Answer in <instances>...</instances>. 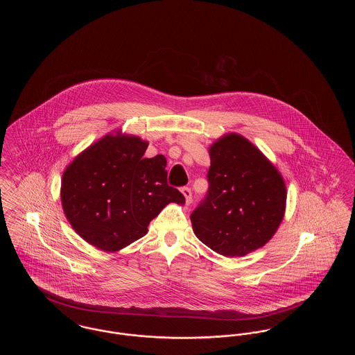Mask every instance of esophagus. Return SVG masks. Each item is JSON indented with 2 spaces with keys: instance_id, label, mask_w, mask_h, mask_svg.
Returning a JSON list of instances; mask_svg holds the SVG:
<instances>
[{
  "instance_id": "34e87169",
  "label": "esophagus",
  "mask_w": 355,
  "mask_h": 355,
  "mask_svg": "<svg viewBox=\"0 0 355 355\" xmlns=\"http://www.w3.org/2000/svg\"><path fill=\"white\" fill-rule=\"evenodd\" d=\"M181 191H182V194H184V197H185L186 205H190L191 200H193V197H191V189L187 187V186H184V187L181 189Z\"/></svg>"
}]
</instances>
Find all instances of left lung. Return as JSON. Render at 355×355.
Segmentation results:
<instances>
[{"label":"left lung","instance_id":"left-lung-1","mask_svg":"<svg viewBox=\"0 0 355 355\" xmlns=\"http://www.w3.org/2000/svg\"><path fill=\"white\" fill-rule=\"evenodd\" d=\"M209 154V189L190 216L194 233L220 255H246L277 232L286 186L270 161L242 135H225Z\"/></svg>","mask_w":355,"mask_h":355}]
</instances>
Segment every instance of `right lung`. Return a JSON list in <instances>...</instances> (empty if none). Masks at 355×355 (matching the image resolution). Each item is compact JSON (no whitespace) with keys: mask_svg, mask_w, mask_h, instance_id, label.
<instances>
[{"mask_svg":"<svg viewBox=\"0 0 355 355\" xmlns=\"http://www.w3.org/2000/svg\"><path fill=\"white\" fill-rule=\"evenodd\" d=\"M146 148L138 137L105 135L64 171L65 216L90 245L121 250L145 236L168 203L184 201L182 193L168 185L166 158H145Z\"/></svg>","mask_w":355,"mask_h":355,"instance_id":"1","label":"right lung"}]
</instances>
